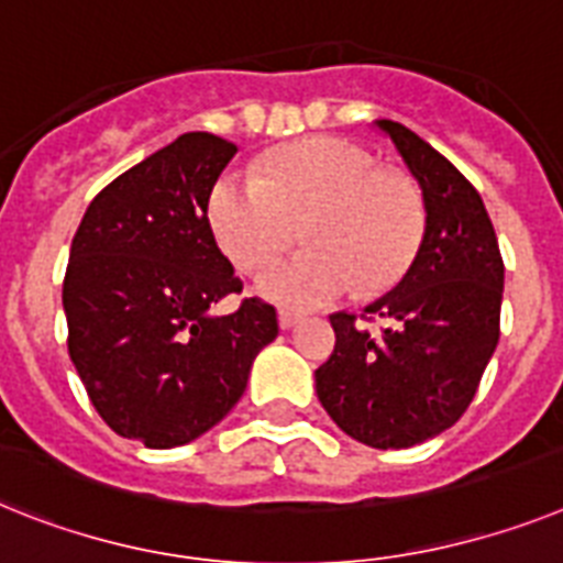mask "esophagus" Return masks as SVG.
<instances>
[{"label":"esophagus","mask_w":563,"mask_h":563,"mask_svg":"<svg viewBox=\"0 0 563 563\" xmlns=\"http://www.w3.org/2000/svg\"><path fill=\"white\" fill-rule=\"evenodd\" d=\"M277 320H280V329H295V325L300 323V314H297V311H291V309H280Z\"/></svg>","instance_id":"1"}]
</instances>
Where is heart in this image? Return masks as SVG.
Listing matches in <instances>:
<instances>
[{
    "label": "heart",
    "instance_id": "b5f03b06",
    "mask_svg": "<svg viewBox=\"0 0 563 563\" xmlns=\"http://www.w3.org/2000/svg\"><path fill=\"white\" fill-rule=\"evenodd\" d=\"M209 223L238 266L254 268L303 231L300 252L260 268L254 291L291 309H314L357 286L395 289L427 231L423 194L375 154L340 136H309L263 157L257 177L223 174L209 191Z\"/></svg>",
    "mask_w": 563,
    "mask_h": 563
}]
</instances>
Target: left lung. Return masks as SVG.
Listing matches in <instances>:
<instances>
[{
    "label": "left lung",
    "mask_w": 563,
    "mask_h": 563,
    "mask_svg": "<svg viewBox=\"0 0 563 563\" xmlns=\"http://www.w3.org/2000/svg\"><path fill=\"white\" fill-rule=\"evenodd\" d=\"M423 194L427 231L412 268L375 303L380 334L332 314L334 352L314 372L318 398L349 438L406 450L450 429L475 398L498 346L504 260L470 179L400 122L375 120Z\"/></svg>",
    "instance_id": "obj_1"
}]
</instances>
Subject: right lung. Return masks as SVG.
Masks as SVG:
<instances>
[{
    "label": "right lung",
    "mask_w": 563,
    "mask_h": 563,
    "mask_svg": "<svg viewBox=\"0 0 563 563\" xmlns=\"http://www.w3.org/2000/svg\"><path fill=\"white\" fill-rule=\"evenodd\" d=\"M234 154L206 131L177 136L102 188L70 243V361L108 427L148 450L217 427L277 338V311L257 297L214 311L243 289L206 211Z\"/></svg>",
    "instance_id": "1"
}]
</instances>
